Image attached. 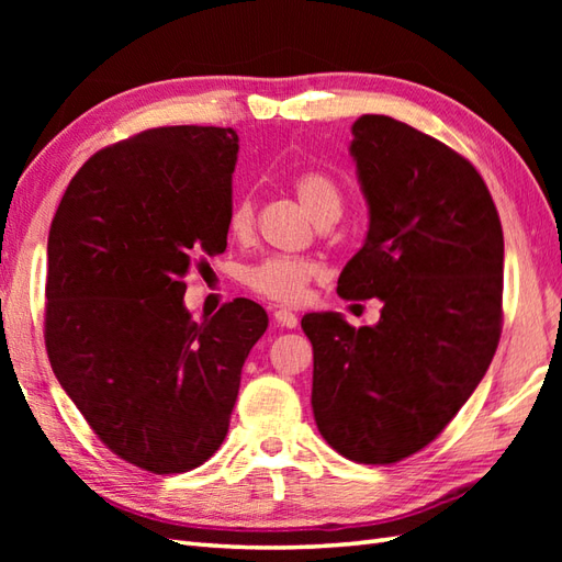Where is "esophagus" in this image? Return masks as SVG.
I'll return each mask as SVG.
<instances>
[{"label":"esophagus","mask_w":562,"mask_h":562,"mask_svg":"<svg viewBox=\"0 0 562 562\" xmlns=\"http://www.w3.org/2000/svg\"><path fill=\"white\" fill-rule=\"evenodd\" d=\"M274 324L282 326V328H296V324H300V318H296L294 312H290V308H278V312L272 314Z\"/></svg>","instance_id":"1"}]
</instances>
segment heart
<instances>
[{"label": "heart", "instance_id": "obj_1", "mask_svg": "<svg viewBox=\"0 0 562 562\" xmlns=\"http://www.w3.org/2000/svg\"><path fill=\"white\" fill-rule=\"evenodd\" d=\"M292 188L308 214L321 224L326 220H338L342 210V190L333 181L328 173L304 171L292 181ZM256 224V205L248 195L234 200L226 217V229L236 238H246L254 232ZM321 268L314 260L292 258V256H274L258 262V266L246 270V284L256 294L266 296L278 304H300L312 280L318 278Z\"/></svg>", "mask_w": 562, "mask_h": 562}]
</instances>
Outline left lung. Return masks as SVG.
Listing matches in <instances>:
<instances>
[{"mask_svg":"<svg viewBox=\"0 0 562 562\" xmlns=\"http://www.w3.org/2000/svg\"><path fill=\"white\" fill-rule=\"evenodd\" d=\"M350 157L369 229L338 294L384 306L362 328L333 312L302 318L314 345L312 408L342 457L393 463L427 447L491 367L505 241L481 173L420 130L362 115Z\"/></svg>","mask_w":562,"mask_h":562,"instance_id":"8db88e82","label":"left lung"}]
</instances>
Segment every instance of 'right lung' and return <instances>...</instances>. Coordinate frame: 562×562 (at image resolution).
I'll list each match as a JSON object with an SVG mask.
<instances>
[{
  "mask_svg": "<svg viewBox=\"0 0 562 562\" xmlns=\"http://www.w3.org/2000/svg\"><path fill=\"white\" fill-rule=\"evenodd\" d=\"M234 127L145 130L67 186L47 236L45 348L59 386L117 457L151 473L205 463L226 437L268 314L250 300L195 324L183 278L224 254Z\"/></svg>",
  "mask_w": 562,
  "mask_h": 562,
  "instance_id": "obj_1",
  "label": "right lung"
}]
</instances>
